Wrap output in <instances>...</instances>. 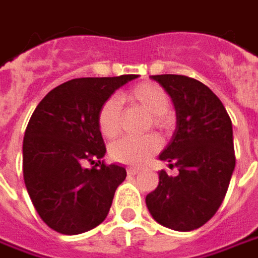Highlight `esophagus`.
<instances>
[{
  "mask_svg": "<svg viewBox=\"0 0 258 258\" xmlns=\"http://www.w3.org/2000/svg\"><path fill=\"white\" fill-rule=\"evenodd\" d=\"M136 173H139V169H138V168H127V175H129V176H134Z\"/></svg>",
  "mask_w": 258,
  "mask_h": 258,
  "instance_id": "1",
  "label": "esophagus"
}]
</instances>
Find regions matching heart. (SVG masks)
Instances as JSON below:
<instances>
[{"mask_svg":"<svg viewBox=\"0 0 258 258\" xmlns=\"http://www.w3.org/2000/svg\"><path fill=\"white\" fill-rule=\"evenodd\" d=\"M124 103L131 106H139L148 113H151V120L156 127L165 129L171 123L168 109L171 99L161 86L155 83H142L135 86L122 96ZM122 126V112L120 104L116 99H107L99 112V129L106 138H114L120 132ZM161 148V139L151 134L142 138H122L110 146V156L116 162L142 166Z\"/></svg>","mask_w":258,"mask_h":258,"instance_id":"obj_1","label":"heart"}]
</instances>
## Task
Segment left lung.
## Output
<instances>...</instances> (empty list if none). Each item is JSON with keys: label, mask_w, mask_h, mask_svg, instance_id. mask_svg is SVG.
<instances>
[{"label": "left lung", "mask_w": 258, "mask_h": 258, "mask_svg": "<svg viewBox=\"0 0 258 258\" xmlns=\"http://www.w3.org/2000/svg\"><path fill=\"white\" fill-rule=\"evenodd\" d=\"M171 96L176 129L159 155L176 176L159 172L146 207L156 223L175 231L203 227L220 208L235 168L233 123L221 100L192 77L151 76Z\"/></svg>", "instance_id": "1"}]
</instances>
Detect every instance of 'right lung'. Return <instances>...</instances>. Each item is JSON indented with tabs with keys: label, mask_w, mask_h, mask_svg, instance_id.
<instances>
[{
	"label": "right lung",
	"mask_w": 258,
	"mask_h": 258,
	"mask_svg": "<svg viewBox=\"0 0 258 258\" xmlns=\"http://www.w3.org/2000/svg\"><path fill=\"white\" fill-rule=\"evenodd\" d=\"M136 77L69 80L45 94L31 114L23 142L24 182L35 211L57 233H86L107 217L126 169L102 161L106 146L99 112Z\"/></svg>",
	"instance_id": "obj_1"
}]
</instances>
